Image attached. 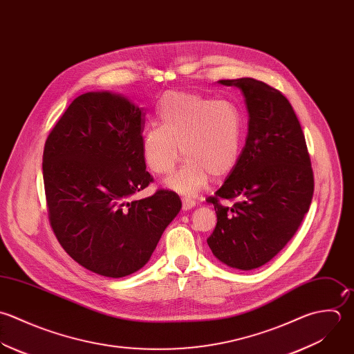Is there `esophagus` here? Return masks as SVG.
Returning <instances> with one entry per match:
<instances>
[{"label": "esophagus", "instance_id": "obj_1", "mask_svg": "<svg viewBox=\"0 0 354 354\" xmlns=\"http://www.w3.org/2000/svg\"><path fill=\"white\" fill-rule=\"evenodd\" d=\"M196 206V202L189 199V198H183V210L184 212H188V210H192L194 207Z\"/></svg>", "mask_w": 354, "mask_h": 354}]
</instances>
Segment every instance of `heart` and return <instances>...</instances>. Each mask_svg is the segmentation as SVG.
I'll return each instance as SVG.
<instances>
[{
    "label": "heart",
    "mask_w": 354,
    "mask_h": 354,
    "mask_svg": "<svg viewBox=\"0 0 354 354\" xmlns=\"http://www.w3.org/2000/svg\"><path fill=\"white\" fill-rule=\"evenodd\" d=\"M159 126L147 129L141 152L147 166L158 176L170 174L183 155L181 169L167 187L195 195L210 176L224 178L235 169L244 140V118L231 100H213L191 92L170 91L156 109Z\"/></svg>",
    "instance_id": "b5f03b06"
}]
</instances>
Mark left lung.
<instances>
[{
	"label": "left lung",
	"mask_w": 354,
	"mask_h": 354,
	"mask_svg": "<svg viewBox=\"0 0 354 354\" xmlns=\"http://www.w3.org/2000/svg\"><path fill=\"white\" fill-rule=\"evenodd\" d=\"M218 84L241 91L248 131L235 169L207 198L217 213L207 244L223 263L251 270L269 262L299 228L313 198V171L299 120L279 91L252 78ZM221 198L238 202L225 208Z\"/></svg>",
	"instance_id": "1"
}]
</instances>
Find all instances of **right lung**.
I'll use <instances>...</instances> for the list:
<instances>
[{
    "label": "right lung",
    "instance_id": "right-lung-1",
    "mask_svg": "<svg viewBox=\"0 0 354 354\" xmlns=\"http://www.w3.org/2000/svg\"><path fill=\"white\" fill-rule=\"evenodd\" d=\"M145 113L126 96H78L48 136L42 173L53 232L84 268L124 277L151 258L181 210L173 191L133 199L152 181L141 152Z\"/></svg>",
    "mask_w": 354,
    "mask_h": 354
}]
</instances>
